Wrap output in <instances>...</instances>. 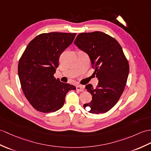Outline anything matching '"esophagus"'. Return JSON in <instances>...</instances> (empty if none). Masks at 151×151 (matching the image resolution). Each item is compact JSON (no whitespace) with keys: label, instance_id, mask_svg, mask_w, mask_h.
Listing matches in <instances>:
<instances>
[{"label":"esophagus","instance_id":"34e87169","mask_svg":"<svg viewBox=\"0 0 151 151\" xmlns=\"http://www.w3.org/2000/svg\"><path fill=\"white\" fill-rule=\"evenodd\" d=\"M76 90L78 91H80V92L84 91V87L82 86H80V85L77 86L76 87Z\"/></svg>","mask_w":151,"mask_h":151}]
</instances>
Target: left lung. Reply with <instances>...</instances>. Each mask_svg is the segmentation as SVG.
<instances>
[{
	"instance_id": "left-lung-1",
	"label": "left lung",
	"mask_w": 151,
	"mask_h": 151,
	"mask_svg": "<svg viewBox=\"0 0 151 151\" xmlns=\"http://www.w3.org/2000/svg\"><path fill=\"white\" fill-rule=\"evenodd\" d=\"M74 44L89 55L99 80L96 88L91 84L86 86L92 100L83 108L93 114L106 113L120 99L128 78L129 65L121 45L100 31L80 33Z\"/></svg>"
}]
</instances>
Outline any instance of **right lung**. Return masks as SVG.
<instances>
[{
    "label": "right lung",
    "mask_w": 151,
    "mask_h": 151,
    "mask_svg": "<svg viewBox=\"0 0 151 151\" xmlns=\"http://www.w3.org/2000/svg\"><path fill=\"white\" fill-rule=\"evenodd\" d=\"M76 33L52 32L37 36L27 45L18 65L20 85L33 108L42 113L62 108L66 94L75 86L56 79L59 57L74 40Z\"/></svg>",
    "instance_id": "right-lung-1"
}]
</instances>
